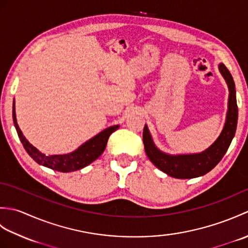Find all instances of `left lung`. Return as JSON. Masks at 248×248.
Masks as SVG:
<instances>
[{
  "mask_svg": "<svg viewBox=\"0 0 248 248\" xmlns=\"http://www.w3.org/2000/svg\"><path fill=\"white\" fill-rule=\"evenodd\" d=\"M219 71L229 88L228 110L222 133L208 149L193 155H171L156 148L150 135L148 127L145 124L143 141L145 151L149 160L168 176L178 179H191L203 176L217 166L223 159L235 134L238 124V105H236L235 85L232 76L224 64H219Z\"/></svg>",
  "mask_w": 248,
  "mask_h": 248,
  "instance_id": "8db88e82",
  "label": "left lung"
}]
</instances>
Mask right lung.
<instances>
[{
  "label": "right lung",
  "instance_id": "obj_1",
  "mask_svg": "<svg viewBox=\"0 0 248 248\" xmlns=\"http://www.w3.org/2000/svg\"><path fill=\"white\" fill-rule=\"evenodd\" d=\"M13 119L21 143H22L24 149L31 159L35 160L40 165L62 172H70L82 170V168L89 165L94 160H97L102 155L105 147H107L109 135L119 128V125H113V127L103 130L102 132L93 136V139L87 140L86 143H84L77 150L70 152V154L46 155L45 154H41L33 145L30 144V141L23 136L22 131L20 130L17 124V118H16L15 101L13 107Z\"/></svg>",
  "mask_w": 248,
  "mask_h": 248
}]
</instances>
